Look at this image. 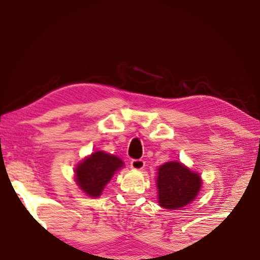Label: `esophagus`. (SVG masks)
<instances>
[{
    "label": "esophagus",
    "mask_w": 260,
    "mask_h": 260,
    "mask_svg": "<svg viewBox=\"0 0 260 260\" xmlns=\"http://www.w3.org/2000/svg\"><path fill=\"white\" fill-rule=\"evenodd\" d=\"M146 162H144L143 159H133L131 161V167L133 170H142Z\"/></svg>",
    "instance_id": "34e87169"
}]
</instances>
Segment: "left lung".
Wrapping results in <instances>:
<instances>
[{
	"label": "left lung",
	"mask_w": 260,
	"mask_h": 260,
	"mask_svg": "<svg viewBox=\"0 0 260 260\" xmlns=\"http://www.w3.org/2000/svg\"><path fill=\"white\" fill-rule=\"evenodd\" d=\"M202 179L179 161H167L159 166L157 177L158 203L164 209L177 210L196 199Z\"/></svg>",
	"instance_id": "left-lung-1"
}]
</instances>
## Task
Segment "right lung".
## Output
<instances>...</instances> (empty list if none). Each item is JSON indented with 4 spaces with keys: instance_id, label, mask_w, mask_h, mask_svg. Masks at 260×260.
<instances>
[{
    "instance_id": "obj_1",
    "label": "right lung",
    "mask_w": 260,
    "mask_h": 260,
    "mask_svg": "<svg viewBox=\"0 0 260 260\" xmlns=\"http://www.w3.org/2000/svg\"><path fill=\"white\" fill-rule=\"evenodd\" d=\"M124 166V161L104 151L93 152L76 169V182L83 192L99 197L113 174Z\"/></svg>"
}]
</instances>
